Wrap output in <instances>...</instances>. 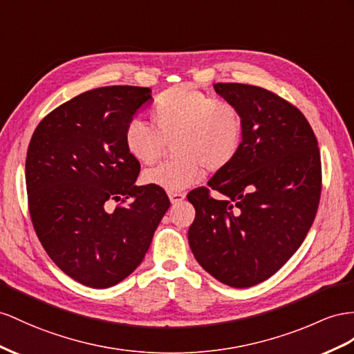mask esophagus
Wrapping results in <instances>:
<instances>
[{
	"mask_svg": "<svg viewBox=\"0 0 354 354\" xmlns=\"http://www.w3.org/2000/svg\"><path fill=\"white\" fill-rule=\"evenodd\" d=\"M169 198H170V203L171 205H176L180 203L185 198L184 193H169Z\"/></svg>",
	"mask_w": 354,
	"mask_h": 354,
	"instance_id": "esophagus-1",
	"label": "esophagus"
}]
</instances>
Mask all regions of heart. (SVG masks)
I'll return each mask as SVG.
<instances>
[{
  "label": "heart",
  "mask_w": 354,
  "mask_h": 354,
  "mask_svg": "<svg viewBox=\"0 0 354 354\" xmlns=\"http://www.w3.org/2000/svg\"><path fill=\"white\" fill-rule=\"evenodd\" d=\"M156 130L142 120L125 127L127 152L151 166L174 140L176 158L145 171V184L179 193L203 176L205 167L218 171L236 158L243 139V118L230 102L212 98L192 85H176L161 93L151 111Z\"/></svg>",
  "instance_id": "heart-1"
}]
</instances>
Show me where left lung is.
Masks as SVG:
<instances>
[{
    "label": "left lung",
    "mask_w": 354,
    "mask_h": 354,
    "mask_svg": "<svg viewBox=\"0 0 354 354\" xmlns=\"http://www.w3.org/2000/svg\"><path fill=\"white\" fill-rule=\"evenodd\" d=\"M243 118L241 149L227 167L189 193L196 218L188 242L220 283L247 288L268 279L301 247L322 192L320 151L299 109L270 91L215 84ZM225 196L215 201L209 189Z\"/></svg>",
    "instance_id": "8db88e82"
}]
</instances>
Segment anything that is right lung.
I'll return each instance as SVG.
<instances>
[{
	"label": "right lung",
	"instance_id": "1",
	"mask_svg": "<svg viewBox=\"0 0 354 354\" xmlns=\"http://www.w3.org/2000/svg\"><path fill=\"white\" fill-rule=\"evenodd\" d=\"M152 91L115 85L86 91L35 129L25 180L35 233L49 257L77 283L112 287L138 268L170 202L165 189L136 185L140 165L124 131ZM131 203L110 209V203Z\"/></svg>",
	"mask_w": 354,
	"mask_h": 354
}]
</instances>
